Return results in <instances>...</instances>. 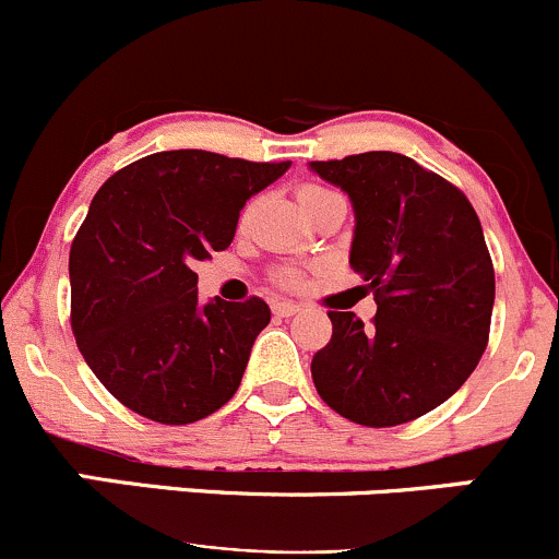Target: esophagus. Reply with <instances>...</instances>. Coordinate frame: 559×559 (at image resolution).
Here are the masks:
<instances>
[{
	"instance_id": "1",
	"label": "esophagus",
	"mask_w": 559,
	"mask_h": 559,
	"mask_svg": "<svg viewBox=\"0 0 559 559\" xmlns=\"http://www.w3.org/2000/svg\"><path fill=\"white\" fill-rule=\"evenodd\" d=\"M301 312V307H298V304H293V301H277L274 304V314H277V318H293V314H298Z\"/></svg>"
}]
</instances>
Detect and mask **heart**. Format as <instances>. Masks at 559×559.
<instances>
[{"label":"heart","instance_id":"1","mask_svg":"<svg viewBox=\"0 0 559 559\" xmlns=\"http://www.w3.org/2000/svg\"><path fill=\"white\" fill-rule=\"evenodd\" d=\"M320 191H325V188H320V186H301V188H298V201L309 199V195H314V193H320ZM282 282H285V285H296L298 272H282Z\"/></svg>","mask_w":559,"mask_h":559}]
</instances>
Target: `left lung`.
I'll use <instances>...</instances> for the list:
<instances>
[{"label":"left lung","mask_w":559,"mask_h":559,"mask_svg":"<svg viewBox=\"0 0 559 559\" xmlns=\"http://www.w3.org/2000/svg\"><path fill=\"white\" fill-rule=\"evenodd\" d=\"M353 201L349 266L373 293V328L328 312L312 379L333 412L368 428L423 417L463 388L487 347L495 272L474 206L452 182L390 151L312 160Z\"/></svg>","instance_id":"left-lung-1"}]
</instances>
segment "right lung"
I'll return each instance as SVG.
<instances>
[{
	"instance_id": "right-lung-1",
	"label": "right lung",
	"mask_w": 559,
	"mask_h": 559,
	"mask_svg": "<svg viewBox=\"0 0 559 559\" xmlns=\"http://www.w3.org/2000/svg\"><path fill=\"white\" fill-rule=\"evenodd\" d=\"M287 169L290 160L164 151L115 171L94 195L69 250L72 331L131 412L188 425L237 393L272 309L261 298L201 304L193 266L231 245L247 199Z\"/></svg>"
}]
</instances>
